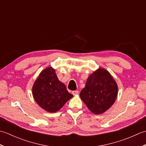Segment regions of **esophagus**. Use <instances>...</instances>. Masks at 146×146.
I'll list each match as a JSON object with an SVG mask.
<instances>
[{"label":"esophagus","mask_w":146,"mask_h":146,"mask_svg":"<svg viewBox=\"0 0 146 146\" xmlns=\"http://www.w3.org/2000/svg\"><path fill=\"white\" fill-rule=\"evenodd\" d=\"M79 94V92L77 91V90H75V91H73L72 92V94L73 95H78Z\"/></svg>","instance_id":"esophagus-1"}]
</instances>
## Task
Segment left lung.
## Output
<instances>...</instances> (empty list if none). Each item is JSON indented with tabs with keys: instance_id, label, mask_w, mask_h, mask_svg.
Listing matches in <instances>:
<instances>
[{
	"instance_id": "8db88e82",
	"label": "left lung",
	"mask_w": 146,
	"mask_h": 146,
	"mask_svg": "<svg viewBox=\"0 0 146 146\" xmlns=\"http://www.w3.org/2000/svg\"><path fill=\"white\" fill-rule=\"evenodd\" d=\"M117 94L118 86L112 76L104 68H99L88 76L80 96L92 113L99 115L109 109Z\"/></svg>"
}]
</instances>
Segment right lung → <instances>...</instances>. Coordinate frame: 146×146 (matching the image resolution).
<instances>
[{
  "label": "right lung",
  "mask_w": 146,
  "mask_h": 146,
  "mask_svg": "<svg viewBox=\"0 0 146 146\" xmlns=\"http://www.w3.org/2000/svg\"><path fill=\"white\" fill-rule=\"evenodd\" d=\"M34 99L42 109L54 113L73 97L66 86L58 80L55 70L49 66L43 70L32 88Z\"/></svg>",
  "instance_id": "1"
}]
</instances>
